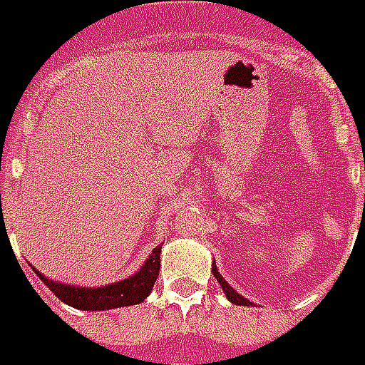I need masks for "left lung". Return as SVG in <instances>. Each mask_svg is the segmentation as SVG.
<instances>
[{
  "label": "left lung",
  "mask_w": 365,
  "mask_h": 365,
  "mask_svg": "<svg viewBox=\"0 0 365 365\" xmlns=\"http://www.w3.org/2000/svg\"><path fill=\"white\" fill-rule=\"evenodd\" d=\"M212 271H214V277L218 279V283L222 285V289H224V294L228 297L230 302H234V304H240V307H250V304H252V302L247 301V299H244V297H242L240 293H236V291H234V289H232V287H230L228 283L224 281V277L220 275V271L216 269V265L212 267Z\"/></svg>",
  "instance_id": "8db88e82"
}]
</instances>
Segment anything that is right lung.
<instances>
[{
	"label": "right lung",
	"mask_w": 365,
	"mask_h": 365,
	"mask_svg": "<svg viewBox=\"0 0 365 365\" xmlns=\"http://www.w3.org/2000/svg\"><path fill=\"white\" fill-rule=\"evenodd\" d=\"M159 269H161V245L155 247L149 259L145 261V265L137 271L135 275L123 279L120 283H113V285L100 287V289L63 285V283H54L51 279H46L37 269L35 273L56 294V299H61L74 309H78V311H110V309H121V307L139 304L141 301H145L147 294L151 293L155 281L159 277Z\"/></svg>",
	"instance_id": "obj_1"
}]
</instances>
